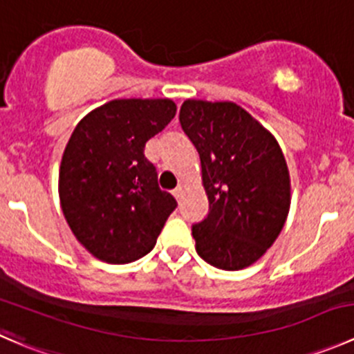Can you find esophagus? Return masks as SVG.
<instances>
[{
	"instance_id": "obj_1",
	"label": "esophagus",
	"mask_w": 354,
	"mask_h": 354,
	"mask_svg": "<svg viewBox=\"0 0 354 354\" xmlns=\"http://www.w3.org/2000/svg\"><path fill=\"white\" fill-rule=\"evenodd\" d=\"M183 192H185V187H183V185H178L176 190L173 192V195H174V197H176V198H180L181 195H183Z\"/></svg>"
}]
</instances>
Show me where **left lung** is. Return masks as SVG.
<instances>
[{"instance_id":"1","label":"left lung","mask_w":354,"mask_h":354,"mask_svg":"<svg viewBox=\"0 0 354 354\" xmlns=\"http://www.w3.org/2000/svg\"><path fill=\"white\" fill-rule=\"evenodd\" d=\"M180 122L201 157L209 214L192 226L195 250L236 272L263 256L290 209V174L275 136L233 102L188 98Z\"/></svg>"}]
</instances>
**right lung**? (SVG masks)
Listing matches in <instances>:
<instances>
[{
	"label": "right lung",
	"mask_w": 354,
	"mask_h": 354,
	"mask_svg": "<svg viewBox=\"0 0 354 354\" xmlns=\"http://www.w3.org/2000/svg\"><path fill=\"white\" fill-rule=\"evenodd\" d=\"M174 115L169 98H119L86 114L72 131L58 195L74 236L97 259L126 264L149 254L176 207L143 153Z\"/></svg>",
	"instance_id": "add662e5"
}]
</instances>
